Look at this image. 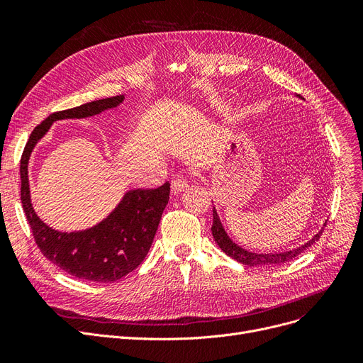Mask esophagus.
<instances>
[{
    "label": "esophagus",
    "instance_id": "obj_1",
    "mask_svg": "<svg viewBox=\"0 0 363 363\" xmlns=\"http://www.w3.org/2000/svg\"><path fill=\"white\" fill-rule=\"evenodd\" d=\"M170 188H172V193L179 194V193L185 191V189L188 188V182H186L184 178L177 177V178L172 179V182H170Z\"/></svg>",
    "mask_w": 363,
    "mask_h": 363
}]
</instances>
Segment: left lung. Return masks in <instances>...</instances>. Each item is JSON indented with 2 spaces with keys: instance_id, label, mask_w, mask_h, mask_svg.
<instances>
[{
  "instance_id": "left-lung-1",
  "label": "left lung",
  "mask_w": 363,
  "mask_h": 363,
  "mask_svg": "<svg viewBox=\"0 0 363 363\" xmlns=\"http://www.w3.org/2000/svg\"><path fill=\"white\" fill-rule=\"evenodd\" d=\"M327 223V222H325ZM323 231L322 230L313 235L308 242H304L303 245L297 247V249L289 250V252H281V253H255V252H249L242 249L241 245H238L228 233L225 231V226L219 218V213L216 212V207H213V225H212V235L216 241V244L219 245V249L226 253L230 257L235 259L237 262L247 264V266H274V264H282L285 262H289L291 259H294L296 256H298L300 253H303L304 250L311 247L315 241L319 240L320 234Z\"/></svg>"
}]
</instances>
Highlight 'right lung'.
Returning a JSON list of instances; mask_svg holds the SVG:
<instances>
[{
    "label": "right lung",
    "mask_w": 363,
    "mask_h": 363,
    "mask_svg": "<svg viewBox=\"0 0 363 363\" xmlns=\"http://www.w3.org/2000/svg\"><path fill=\"white\" fill-rule=\"evenodd\" d=\"M123 101L125 95H116L50 114L30 133L21 160V199L38 247L60 269L85 281H118L144 260L169 201L170 184L164 182L156 189H129L99 223L81 231H59L38 216L32 206L29 159L54 122L91 118L116 108Z\"/></svg>",
    "instance_id": "1"
}]
</instances>
